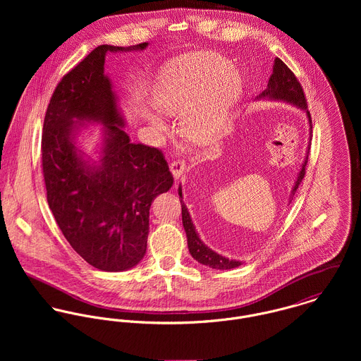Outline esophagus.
I'll return each instance as SVG.
<instances>
[{
	"label": "esophagus",
	"mask_w": 361,
	"mask_h": 361,
	"mask_svg": "<svg viewBox=\"0 0 361 361\" xmlns=\"http://www.w3.org/2000/svg\"><path fill=\"white\" fill-rule=\"evenodd\" d=\"M185 162L183 161H179V159H176V161H172L171 164H169V171H171V173L173 175V178L175 179H179L180 176H182V173L185 172Z\"/></svg>",
	"instance_id": "34e87169"
}]
</instances>
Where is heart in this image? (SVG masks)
Wrapping results in <instances>:
<instances>
[{"label":"heart","mask_w":361,"mask_h":361,"mask_svg":"<svg viewBox=\"0 0 361 361\" xmlns=\"http://www.w3.org/2000/svg\"><path fill=\"white\" fill-rule=\"evenodd\" d=\"M242 93L243 78L235 66L219 55L195 52L164 68L155 82L153 102L162 114H180L182 133L206 143L221 135ZM159 112L143 111V118L157 133L168 129Z\"/></svg>","instance_id":"obj_1"}]
</instances>
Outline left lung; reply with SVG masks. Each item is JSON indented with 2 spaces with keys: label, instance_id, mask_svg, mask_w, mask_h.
Wrapping results in <instances>:
<instances>
[{
  "label": "left lung",
  "instance_id": "8db88e82",
  "mask_svg": "<svg viewBox=\"0 0 361 361\" xmlns=\"http://www.w3.org/2000/svg\"><path fill=\"white\" fill-rule=\"evenodd\" d=\"M256 100L258 102L269 100V102H282V103L290 104V105L299 108L300 111H303L307 116L310 126L309 146H307V152L305 155V161L300 166V171L298 173V178H296L295 185L290 192V197H289V203H290L300 182L305 178L306 164H307V158H309L310 142H311V116H310L309 109H307L303 89H302L300 83L298 82L296 76L293 75V72L279 58H275L272 75L269 76L267 89L258 94ZM178 195H179L180 206H182V222H183V228H185L186 238H188V247H189V253L192 255V257L195 258L196 261H199L200 264L209 267V268H214V269H231V268H236V267L242 265V261L224 257L204 245V242L200 239V236L196 231V226L192 221L190 212L183 202L182 185H179V188H178Z\"/></svg>",
  "mask_w": 361,
  "mask_h": 361
}]
</instances>
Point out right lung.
Segmentation results:
<instances>
[{
  "mask_svg": "<svg viewBox=\"0 0 361 361\" xmlns=\"http://www.w3.org/2000/svg\"><path fill=\"white\" fill-rule=\"evenodd\" d=\"M147 46L94 49L58 83L44 118L42 159L52 215L72 249L105 272L130 269L145 257L150 207L173 183L158 149L130 142L104 71L108 52ZM93 124L102 126L96 159L78 142Z\"/></svg>",
  "mask_w": 361,
  "mask_h": 361,
  "instance_id": "1",
  "label": "right lung"
}]
</instances>
